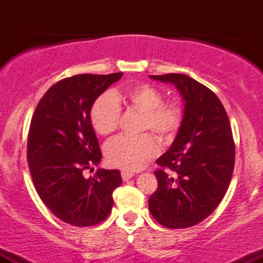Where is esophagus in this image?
Segmentation results:
<instances>
[{
	"mask_svg": "<svg viewBox=\"0 0 263 263\" xmlns=\"http://www.w3.org/2000/svg\"><path fill=\"white\" fill-rule=\"evenodd\" d=\"M121 177H122V179L125 180V182H127V180H129L132 177H134V173H132V172H128V171H122L121 172Z\"/></svg>",
	"mask_w": 263,
	"mask_h": 263,
	"instance_id": "obj_1",
	"label": "esophagus"
}]
</instances>
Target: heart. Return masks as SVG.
<instances>
[{"mask_svg":"<svg viewBox=\"0 0 263 263\" xmlns=\"http://www.w3.org/2000/svg\"><path fill=\"white\" fill-rule=\"evenodd\" d=\"M120 104L142 114L138 132L151 131L161 143H170L182 127L184 112L177 102H163V93L148 84L129 86L122 91L102 93L90 107L89 119L96 134L110 136L119 127ZM158 152L152 135L117 137L105 146V158L112 167L127 171L143 168Z\"/></svg>","mask_w":263,"mask_h":263,"instance_id":"heart-1","label":"heart"}]
</instances>
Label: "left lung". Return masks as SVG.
Wrapping results in <instances>:
<instances>
[{
	"mask_svg": "<svg viewBox=\"0 0 263 263\" xmlns=\"http://www.w3.org/2000/svg\"><path fill=\"white\" fill-rule=\"evenodd\" d=\"M173 84L184 101L182 127L170 149L157 159L158 188L148 206L159 224L185 229L218 208L230 184L235 143L228 114L209 87L184 74L151 75Z\"/></svg>",
	"mask_w": 263,
	"mask_h": 263,
	"instance_id": "left-lung-1",
	"label": "left lung"
}]
</instances>
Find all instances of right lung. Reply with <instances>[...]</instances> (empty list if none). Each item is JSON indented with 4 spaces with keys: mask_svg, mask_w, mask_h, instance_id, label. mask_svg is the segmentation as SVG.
Returning a JSON list of instances; mask_svg holds the SVG:
<instances>
[{
    "mask_svg": "<svg viewBox=\"0 0 263 263\" xmlns=\"http://www.w3.org/2000/svg\"><path fill=\"white\" fill-rule=\"evenodd\" d=\"M122 75L80 74L60 80L33 114L27 141L33 184L45 206L66 224L98 225L112 209V193L122 183L120 172L99 168L90 178L83 172L101 161L90 107Z\"/></svg>",
    "mask_w": 263,
    "mask_h": 263,
    "instance_id": "add662e5",
    "label": "right lung"
}]
</instances>
